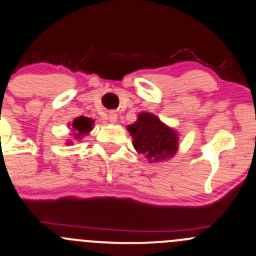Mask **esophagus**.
Returning <instances> with one entry per match:
<instances>
[{"label": "esophagus", "instance_id": "esophagus-1", "mask_svg": "<svg viewBox=\"0 0 256 256\" xmlns=\"http://www.w3.org/2000/svg\"><path fill=\"white\" fill-rule=\"evenodd\" d=\"M108 120L110 122V123H116V122L118 120V116H116V112H109V114H108Z\"/></svg>", "mask_w": 256, "mask_h": 256}]
</instances>
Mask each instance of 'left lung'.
<instances>
[{
	"label": "left lung",
	"mask_w": 256,
	"mask_h": 256,
	"mask_svg": "<svg viewBox=\"0 0 256 256\" xmlns=\"http://www.w3.org/2000/svg\"><path fill=\"white\" fill-rule=\"evenodd\" d=\"M133 138V147L150 162L168 160L178 150V136L174 130L162 123L152 113L138 114L137 122L128 126Z\"/></svg>",
	"instance_id": "left-lung-1"
}]
</instances>
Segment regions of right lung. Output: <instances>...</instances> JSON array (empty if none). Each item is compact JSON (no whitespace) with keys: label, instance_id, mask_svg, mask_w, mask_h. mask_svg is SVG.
I'll use <instances>...</instances> for the list:
<instances>
[{"label":"right lung","instance_id":"add662e5","mask_svg":"<svg viewBox=\"0 0 256 256\" xmlns=\"http://www.w3.org/2000/svg\"><path fill=\"white\" fill-rule=\"evenodd\" d=\"M93 124H94V120L93 119L88 118V116H78L76 119H74L72 120V130H74V137L76 138H82L84 134H88V133L90 132V130H93ZM72 142H69V144Z\"/></svg>","mask_w":256,"mask_h":256}]
</instances>
